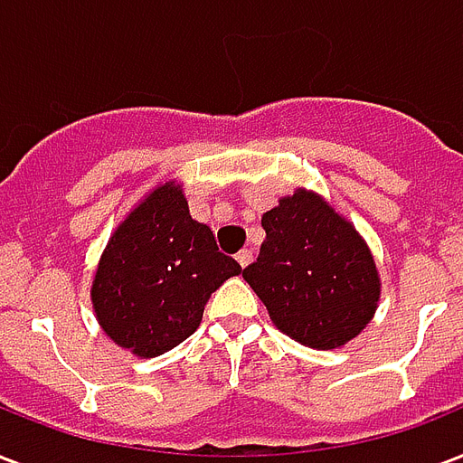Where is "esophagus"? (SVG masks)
<instances>
[{
  "label": "esophagus",
  "instance_id": "34e87169",
  "mask_svg": "<svg viewBox=\"0 0 463 463\" xmlns=\"http://www.w3.org/2000/svg\"><path fill=\"white\" fill-rule=\"evenodd\" d=\"M250 250H239V253H236V263L241 265V268H246V265L250 263Z\"/></svg>",
  "mask_w": 463,
  "mask_h": 463
}]
</instances>
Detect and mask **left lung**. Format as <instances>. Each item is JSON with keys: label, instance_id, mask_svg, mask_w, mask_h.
I'll return each instance as SVG.
<instances>
[{"label": "left lung", "instance_id": "left-lung-1", "mask_svg": "<svg viewBox=\"0 0 463 463\" xmlns=\"http://www.w3.org/2000/svg\"><path fill=\"white\" fill-rule=\"evenodd\" d=\"M265 241L243 280L272 324L317 350L345 345L372 321L379 275L367 243L314 193L297 191L260 220Z\"/></svg>", "mask_w": 463, "mask_h": 463}]
</instances>
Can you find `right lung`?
Here are the masks:
<instances>
[{
	"label": "right lung",
	"mask_w": 463,
	"mask_h": 463,
	"mask_svg": "<svg viewBox=\"0 0 463 463\" xmlns=\"http://www.w3.org/2000/svg\"><path fill=\"white\" fill-rule=\"evenodd\" d=\"M239 272L210 227L193 220L181 185L166 183L110 236L91 299L118 345L156 357L193 335L210 295Z\"/></svg>",
	"instance_id": "right-lung-1"
}]
</instances>
